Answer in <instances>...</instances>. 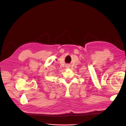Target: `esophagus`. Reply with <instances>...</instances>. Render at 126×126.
<instances>
[{"label":"esophagus","mask_w":126,"mask_h":126,"mask_svg":"<svg viewBox=\"0 0 126 126\" xmlns=\"http://www.w3.org/2000/svg\"><path fill=\"white\" fill-rule=\"evenodd\" d=\"M67 68H69V67H68V66H67Z\"/></svg>","instance_id":"esophagus-1"}]
</instances>
